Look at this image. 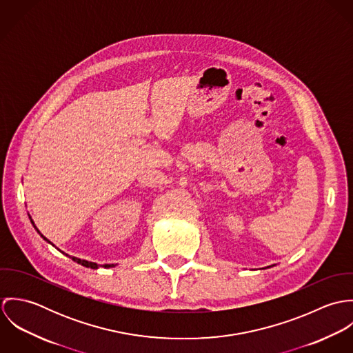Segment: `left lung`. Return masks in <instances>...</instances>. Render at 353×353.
Here are the masks:
<instances>
[{
    "label": "left lung",
    "instance_id": "1",
    "mask_svg": "<svg viewBox=\"0 0 353 353\" xmlns=\"http://www.w3.org/2000/svg\"><path fill=\"white\" fill-rule=\"evenodd\" d=\"M272 266H274V265H272ZM268 268H270V266H268Z\"/></svg>",
    "mask_w": 353,
    "mask_h": 353
}]
</instances>
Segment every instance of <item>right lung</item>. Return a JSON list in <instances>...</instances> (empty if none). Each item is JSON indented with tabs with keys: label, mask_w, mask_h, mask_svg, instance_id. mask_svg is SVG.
<instances>
[{
	"label": "right lung",
	"mask_w": 353,
	"mask_h": 353,
	"mask_svg": "<svg viewBox=\"0 0 353 353\" xmlns=\"http://www.w3.org/2000/svg\"><path fill=\"white\" fill-rule=\"evenodd\" d=\"M28 216H30V214H28ZM30 219H31V216H30ZM31 223H32L34 228L38 231V234H39V235H41V236H42L48 243H50L51 246H54L46 236H43V235L41 234V231L37 228V225H35V223L32 221V219H31ZM54 248H55V246H54ZM55 249H57V248H55ZM57 250H59V249H57ZM59 252H61V250H59ZM62 252V254H65L63 252ZM65 255H66V256H69V258H72L74 262H77V263H80V265H83V266H85V268H91V269H98V268H99V265H98L97 262H91V261H87V259H80V258H77V256H72V255H69V254H65ZM114 266H115L114 263H105V265H103V268H107V269H108V268H114Z\"/></svg>",
	"instance_id": "1"
}]
</instances>
